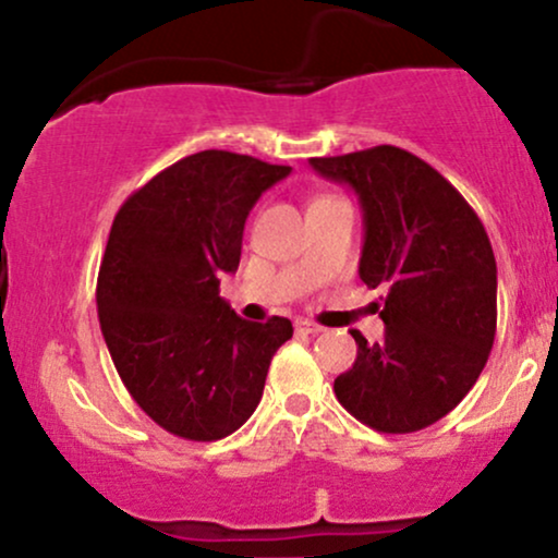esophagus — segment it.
Listing matches in <instances>:
<instances>
[{"label":"esophagus","instance_id":"1","mask_svg":"<svg viewBox=\"0 0 558 558\" xmlns=\"http://www.w3.org/2000/svg\"><path fill=\"white\" fill-rule=\"evenodd\" d=\"M293 330L299 332V336H317V332H323L317 323H310V319H296L293 323Z\"/></svg>","mask_w":558,"mask_h":558}]
</instances>
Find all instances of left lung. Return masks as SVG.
<instances>
[{
  "label": "left lung",
  "mask_w": 558,
  "mask_h": 558,
  "mask_svg": "<svg viewBox=\"0 0 558 558\" xmlns=\"http://www.w3.org/2000/svg\"><path fill=\"white\" fill-rule=\"evenodd\" d=\"M323 178L360 196V278L386 296V338L351 330L356 362L338 401L380 433H414L470 393L496 338V257L475 209L425 159L399 146L312 157Z\"/></svg>",
  "instance_id": "left-lung-1"
}]
</instances>
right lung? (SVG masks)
I'll use <instances>...</instances> for the list:
<instances>
[{"label": "right lung", "mask_w": 558, "mask_h": 558, "mask_svg": "<svg viewBox=\"0 0 558 558\" xmlns=\"http://www.w3.org/2000/svg\"><path fill=\"white\" fill-rule=\"evenodd\" d=\"M288 165L207 149L157 172L114 215L96 280L101 336L133 401L185 440H220L254 414L291 319L246 323L220 299L243 226Z\"/></svg>", "instance_id": "right-lung-1"}]
</instances>
